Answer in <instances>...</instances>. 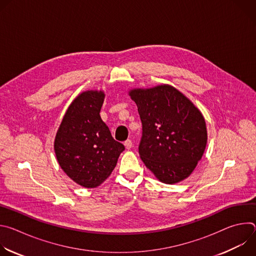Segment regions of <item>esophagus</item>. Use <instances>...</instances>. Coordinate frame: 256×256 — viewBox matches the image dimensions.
I'll return each mask as SVG.
<instances>
[{
  "mask_svg": "<svg viewBox=\"0 0 256 256\" xmlns=\"http://www.w3.org/2000/svg\"><path fill=\"white\" fill-rule=\"evenodd\" d=\"M124 146H126V148L128 150H130V149L132 148V142L130 140H126L124 142Z\"/></svg>",
  "mask_w": 256,
  "mask_h": 256,
  "instance_id": "esophagus-1",
  "label": "esophagus"
}]
</instances>
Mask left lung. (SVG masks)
I'll return each mask as SVG.
<instances>
[{
	"label": "left lung",
	"mask_w": 256,
	"mask_h": 256,
	"mask_svg": "<svg viewBox=\"0 0 256 256\" xmlns=\"http://www.w3.org/2000/svg\"><path fill=\"white\" fill-rule=\"evenodd\" d=\"M142 124L138 146L142 161L161 182L188 178L202 159L208 140L198 108L170 85L128 92Z\"/></svg>",
	"instance_id": "obj_1"
}]
</instances>
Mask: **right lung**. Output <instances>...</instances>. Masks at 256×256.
<instances>
[{"label":"right lung","mask_w":256,"mask_h":256,"mask_svg":"<svg viewBox=\"0 0 256 256\" xmlns=\"http://www.w3.org/2000/svg\"><path fill=\"white\" fill-rule=\"evenodd\" d=\"M105 94L82 92L68 106L54 138V153L64 172L79 186L94 188L112 174L124 146L101 120Z\"/></svg>","instance_id":"obj_1"}]
</instances>
